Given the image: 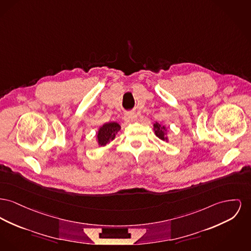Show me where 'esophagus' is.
Masks as SVG:
<instances>
[{
  "mask_svg": "<svg viewBox=\"0 0 251 251\" xmlns=\"http://www.w3.org/2000/svg\"><path fill=\"white\" fill-rule=\"evenodd\" d=\"M135 119H136V115L133 114V113H127L124 116V120L126 122H133Z\"/></svg>",
  "mask_w": 251,
  "mask_h": 251,
  "instance_id": "34e87169",
  "label": "esophagus"
}]
</instances>
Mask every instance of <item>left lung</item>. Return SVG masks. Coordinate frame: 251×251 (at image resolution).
Wrapping results in <instances>:
<instances>
[{
	"instance_id": "1",
	"label": "left lung",
	"mask_w": 251,
	"mask_h": 251,
	"mask_svg": "<svg viewBox=\"0 0 251 251\" xmlns=\"http://www.w3.org/2000/svg\"><path fill=\"white\" fill-rule=\"evenodd\" d=\"M153 131H154L155 135H156L158 138H160L161 140H164V141H166V142L169 141V137H168V128H167L165 125H162V124H160V123H158V122L153 123Z\"/></svg>"
}]
</instances>
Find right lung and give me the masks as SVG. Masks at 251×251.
Wrapping results in <instances>:
<instances>
[{
	"instance_id": "add662e5",
	"label": "right lung",
	"mask_w": 251,
	"mask_h": 251,
	"mask_svg": "<svg viewBox=\"0 0 251 251\" xmlns=\"http://www.w3.org/2000/svg\"><path fill=\"white\" fill-rule=\"evenodd\" d=\"M121 129L118 122L111 121L104 123L103 125L100 126L98 132L96 133V140L100 147H105L110 144L117 135V133Z\"/></svg>"
}]
</instances>
